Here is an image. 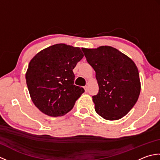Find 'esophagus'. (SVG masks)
I'll list each match as a JSON object with an SVG mask.
<instances>
[{
  "label": "esophagus",
  "instance_id": "34e87169",
  "mask_svg": "<svg viewBox=\"0 0 160 160\" xmlns=\"http://www.w3.org/2000/svg\"><path fill=\"white\" fill-rule=\"evenodd\" d=\"M84 90H85V91L87 92V91H88V87L87 86H85L84 87Z\"/></svg>",
  "mask_w": 160,
  "mask_h": 160
}]
</instances>
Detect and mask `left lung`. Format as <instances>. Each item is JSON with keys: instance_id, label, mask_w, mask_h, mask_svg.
Wrapping results in <instances>:
<instances>
[{"instance_id": "obj_1", "label": "left lung", "mask_w": 160, "mask_h": 160, "mask_svg": "<svg viewBox=\"0 0 160 160\" xmlns=\"http://www.w3.org/2000/svg\"><path fill=\"white\" fill-rule=\"evenodd\" d=\"M88 63L96 71L99 91L93 96L96 113L107 120L125 116L140 96L137 66L120 51L109 46L82 48Z\"/></svg>"}]
</instances>
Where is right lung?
<instances>
[{
    "mask_svg": "<svg viewBox=\"0 0 160 160\" xmlns=\"http://www.w3.org/2000/svg\"><path fill=\"white\" fill-rule=\"evenodd\" d=\"M83 56L79 47L56 44L40 51L30 61L27 85L33 104L43 113L64 115L84 92L74 84L73 72Z\"/></svg>",
    "mask_w": 160,
    "mask_h": 160,
    "instance_id": "add662e5",
    "label": "right lung"
}]
</instances>
